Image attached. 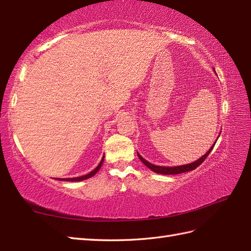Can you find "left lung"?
Listing matches in <instances>:
<instances>
[{
    "instance_id": "obj_1",
    "label": "left lung",
    "mask_w": 251,
    "mask_h": 251,
    "mask_svg": "<svg viewBox=\"0 0 251 251\" xmlns=\"http://www.w3.org/2000/svg\"><path fill=\"white\" fill-rule=\"evenodd\" d=\"M216 143L212 145V147L210 148V150L208 151L204 156H201V158L197 159V161L188 164V165H182V166H176V167H164V166H156V165H153L151 163H149L148 161H146L145 158H143L139 153L138 154V157L140 158V161L146 165L148 168H150L152 172L156 173V174H162V175H177V174H182V173H186V172H191V170H194L195 168H197L200 166V165L205 161L207 158V156L209 155V153L211 152L212 149H214Z\"/></svg>"
}]
</instances>
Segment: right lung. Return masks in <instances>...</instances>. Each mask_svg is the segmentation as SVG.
<instances>
[{"label": "right lung", "mask_w": 251, "mask_h": 251, "mask_svg": "<svg viewBox=\"0 0 251 251\" xmlns=\"http://www.w3.org/2000/svg\"><path fill=\"white\" fill-rule=\"evenodd\" d=\"M103 158H104V156L102 157V159H101V162L99 163L98 166L96 167V168L93 170V172H90V173L87 174V175L81 176V177H76V178H66V179H58V180H63V181H82V180H85V179H88V178H90V177H93V176L96 175V173H97L98 170L100 169L101 165H102V163H103Z\"/></svg>", "instance_id": "right-lung-1"}]
</instances>
